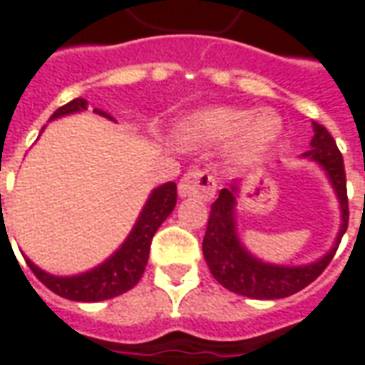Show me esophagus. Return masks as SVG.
I'll use <instances>...</instances> for the list:
<instances>
[{"label":"esophagus","mask_w":365,"mask_h":365,"mask_svg":"<svg viewBox=\"0 0 365 365\" xmlns=\"http://www.w3.org/2000/svg\"><path fill=\"white\" fill-rule=\"evenodd\" d=\"M215 191H217V182L207 170L187 172L178 185L180 197H199L203 201H209L215 197Z\"/></svg>","instance_id":"1"}]
</instances>
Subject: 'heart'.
Here are the masks:
<instances>
[{
  "instance_id": "obj_1",
  "label": "heart",
  "mask_w": 365,
  "mask_h": 365,
  "mask_svg": "<svg viewBox=\"0 0 365 365\" xmlns=\"http://www.w3.org/2000/svg\"><path fill=\"white\" fill-rule=\"evenodd\" d=\"M282 117L275 111H254L246 107H207L187 115L175 125L174 138L185 150L225 144L230 164L260 160L282 136Z\"/></svg>"
}]
</instances>
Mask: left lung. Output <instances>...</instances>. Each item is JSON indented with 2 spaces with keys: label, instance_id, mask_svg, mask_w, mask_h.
<instances>
[{
  "label": "left lung",
  "instance_id": "obj_1",
  "mask_svg": "<svg viewBox=\"0 0 365 365\" xmlns=\"http://www.w3.org/2000/svg\"><path fill=\"white\" fill-rule=\"evenodd\" d=\"M313 133L311 150L303 152L301 158L319 164L336 193L340 205V229L334 238V245L322 258L301 266H279L256 258L252 252H248V248L238 237L237 199L242 182L237 180L229 187L221 190L217 201L211 205V215L203 237V256L207 266L215 279L232 293L252 299L289 297L293 293L305 289L309 283H313L336 252L340 238L344 237L348 229L344 160L327 128L319 123H313Z\"/></svg>",
  "mask_w": 365,
  "mask_h": 365
}]
</instances>
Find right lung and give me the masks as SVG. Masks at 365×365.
I'll list each match as a JSON object with an SVG mask.
<instances>
[{"mask_svg":"<svg viewBox=\"0 0 365 365\" xmlns=\"http://www.w3.org/2000/svg\"><path fill=\"white\" fill-rule=\"evenodd\" d=\"M86 109H88V101L78 97V99H72L70 103L56 109L51 120L86 111ZM93 113L101 115L105 119L115 120L109 113L101 111V109H93ZM175 201H178V191H175L174 182L162 183L156 190H152L146 203H144L143 211L136 219L135 227L125 238V242L107 260L101 262L96 268L83 272V274L54 275L41 269L35 262H31L29 258H25V260H27L29 268L33 269V274L60 297L70 299V301L93 303V301H105V299L123 295L128 289H133L138 279L143 277L144 268L148 264L152 237L158 230L160 225L166 221L170 213L174 211Z\"/></svg>","mask_w":365,"mask_h":365,"instance_id":"right-lung-1","label":"right lung"}]
</instances>
